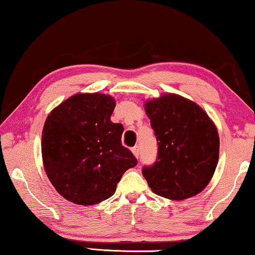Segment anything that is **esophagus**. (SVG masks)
Wrapping results in <instances>:
<instances>
[{
    "instance_id": "34e87169",
    "label": "esophagus",
    "mask_w": 255,
    "mask_h": 255,
    "mask_svg": "<svg viewBox=\"0 0 255 255\" xmlns=\"http://www.w3.org/2000/svg\"><path fill=\"white\" fill-rule=\"evenodd\" d=\"M131 151H132V153L134 154L135 158L139 157V146H133L131 148Z\"/></svg>"
}]
</instances>
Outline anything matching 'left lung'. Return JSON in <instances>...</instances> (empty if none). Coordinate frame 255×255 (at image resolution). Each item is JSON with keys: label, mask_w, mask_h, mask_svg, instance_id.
<instances>
[{"label": "left lung", "mask_w": 255, "mask_h": 255, "mask_svg": "<svg viewBox=\"0 0 255 255\" xmlns=\"http://www.w3.org/2000/svg\"><path fill=\"white\" fill-rule=\"evenodd\" d=\"M158 141L156 163L143 176L157 196L184 200L197 196L212 179L219 159V134L194 102L165 94L145 103Z\"/></svg>", "instance_id": "1"}]
</instances>
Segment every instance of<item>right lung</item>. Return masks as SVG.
<instances>
[{
    "label": "right lung",
    "mask_w": 255,
    "mask_h": 255,
    "mask_svg": "<svg viewBox=\"0 0 255 255\" xmlns=\"http://www.w3.org/2000/svg\"><path fill=\"white\" fill-rule=\"evenodd\" d=\"M115 99L77 94L55 108L42 132V158L52 186L71 203L91 206L116 192L124 172L137 165L122 145L124 128L110 117Z\"/></svg>",
    "instance_id": "right-lung-1"
}]
</instances>
